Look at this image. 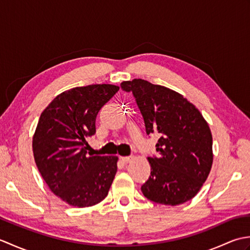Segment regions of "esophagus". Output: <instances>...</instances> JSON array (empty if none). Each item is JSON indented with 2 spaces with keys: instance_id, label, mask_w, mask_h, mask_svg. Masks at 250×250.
I'll list each match as a JSON object with an SVG mask.
<instances>
[{
  "instance_id": "esophagus-1",
  "label": "esophagus",
  "mask_w": 250,
  "mask_h": 250,
  "mask_svg": "<svg viewBox=\"0 0 250 250\" xmlns=\"http://www.w3.org/2000/svg\"><path fill=\"white\" fill-rule=\"evenodd\" d=\"M133 156H128V157H121V160L124 163H129L131 162L132 160H133Z\"/></svg>"
}]
</instances>
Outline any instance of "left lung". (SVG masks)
Returning a JSON list of instances; mask_svg holds the SVG:
<instances>
[{"label": "left lung", "instance_id": "1", "mask_svg": "<svg viewBox=\"0 0 250 250\" xmlns=\"http://www.w3.org/2000/svg\"><path fill=\"white\" fill-rule=\"evenodd\" d=\"M134 95L146 133L160 135L159 157H148L151 172L142 186L148 200L176 206L194 198L213 164V137L200 110L182 94L144 79L121 83Z\"/></svg>", "mask_w": 250, "mask_h": 250}]
</instances>
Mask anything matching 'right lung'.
<instances>
[{"instance_id": "right-lung-1", "label": "right lung", "mask_w": 250, "mask_h": 250, "mask_svg": "<svg viewBox=\"0 0 250 250\" xmlns=\"http://www.w3.org/2000/svg\"><path fill=\"white\" fill-rule=\"evenodd\" d=\"M118 90L109 83L66 90L41 114L34 160L49 189L68 205L92 206L108 194L118 157L88 155L86 137L95 133L98 113Z\"/></svg>"}]
</instances>
